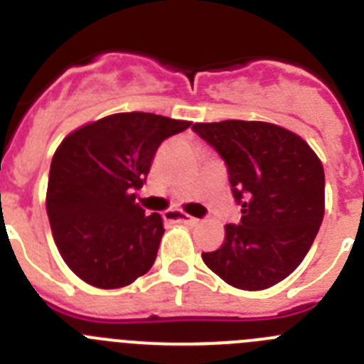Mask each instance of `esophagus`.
<instances>
[{"mask_svg": "<svg viewBox=\"0 0 364 364\" xmlns=\"http://www.w3.org/2000/svg\"><path fill=\"white\" fill-rule=\"evenodd\" d=\"M166 217L173 222H182V224H189V226H191V224H197V218L180 213V211H167Z\"/></svg>", "mask_w": 364, "mask_h": 364, "instance_id": "1", "label": "esophagus"}]
</instances>
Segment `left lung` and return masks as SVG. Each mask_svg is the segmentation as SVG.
I'll return each mask as SVG.
<instances>
[{
  "label": "left lung",
  "mask_w": 364,
  "mask_h": 364,
  "mask_svg": "<svg viewBox=\"0 0 364 364\" xmlns=\"http://www.w3.org/2000/svg\"><path fill=\"white\" fill-rule=\"evenodd\" d=\"M228 167L239 224H228L205 266L239 290H264L302 262L324 217V171L301 136L266 122L191 127Z\"/></svg>",
  "instance_id": "left-lung-1"
}]
</instances>
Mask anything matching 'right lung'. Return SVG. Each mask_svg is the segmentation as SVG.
Here are the masks:
<instances>
[{
    "label": "right lung",
    "instance_id": "right-lung-1",
    "mask_svg": "<svg viewBox=\"0 0 364 364\" xmlns=\"http://www.w3.org/2000/svg\"><path fill=\"white\" fill-rule=\"evenodd\" d=\"M189 125L153 112H118L60 144L50 162L47 215L60 255L82 281L112 290L154 264L162 217L146 215L134 191L160 144Z\"/></svg>",
    "mask_w": 364,
    "mask_h": 364
}]
</instances>
